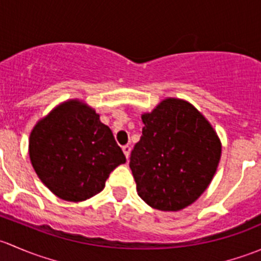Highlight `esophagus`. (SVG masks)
Returning <instances> with one entry per match:
<instances>
[{"instance_id":"obj_1","label":"esophagus","mask_w":261,"mask_h":261,"mask_svg":"<svg viewBox=\"0 0 261 261\" xmlns=\"http://www.w3.org/2000/svg\"><path fill=\"white\" fill-rule=\"evenodd\" d=\"M122 150H123V154H125V156L127 158V159H128V156H130L131 147L128 146V145H125V146H122Z\"/></svg>"}]
</instances>
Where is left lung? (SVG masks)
<instances>
[{"instance_id": "left-lung-1", "label": "left lung", "mask_w": 261, "mask_h": 261, "mask_svg": "<svg viewBox=\"0 0 261 261\" xmlns=\"http://www.w3.org/2000/svg\"><path fill=\"white\" fill-rule=\"evenodd\" d=\"M141 120L143 135L128 164L139 197L152 208L179 211L211 183L220 140L208 121L181 99H165Z\"/></svg>"}]
</instances>
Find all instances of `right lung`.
<instances>
[{"instance_id":"1","label":"right lung","mask_w":261,"mask_h":261,"mask_svg":"<svg viewBox=\"0 0 261 261\" xmlns=\"http://www.w3.org/2000/svg\"><path fill=\"white\" fill-rule=\"evenodd\" d=\"M29 154L41 181L72 202L98 194L110 173L126 162L109 126L78 101L60 105L36 123Z\"/></svg>"}]
</instances>
